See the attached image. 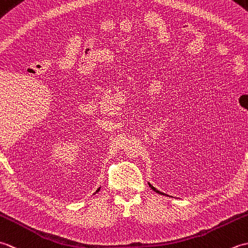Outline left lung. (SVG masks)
<instances>
[{
	"label": "left lung",
	"instance_id": "8db88e82",
	"mask_svg": "<svg viewBox=\"0 0 248 248\" xmlns=\"http://www.w3.org/2000/svg\"><path fill=\"white\" fill-rule=\"evenodd\" d=\"M148 184H149V186H150V187H151L152 189H154V191H155V193H157V194H161V195H166V194H164V193H162V192H160V191H159V189H156V188H155V187L154 186H152V184H150L149 182H148ZM166 196H167V195H166Z\"/></svg>",
	"mask_w": 248,
	"mask_h": 248
}]
</instances>
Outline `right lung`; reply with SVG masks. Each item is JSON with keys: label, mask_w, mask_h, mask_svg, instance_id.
Masks as SVG:
<instances>
[{"label": "right lung", "mask_w": 248, "mask_h": 248, "mask_svg": "<svg viewBox=\"0 0 248 248\" xmlns=\"http://www.w3.org/2000/svg\"><path fill=\"white\" fill-rule=\"evenodd\" d=\"M99 191H100V187H99V188H98V189H97V191H96V192H94V193H93V195H94V194H97V193H98V192H99Z\"/></svg>", "instance_id": "1"}]
</instances>
